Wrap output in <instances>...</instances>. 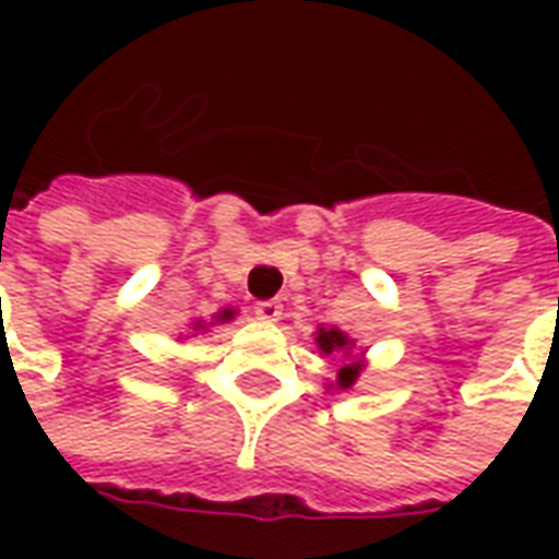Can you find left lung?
Masks as SVG:
<instances>
[{
	"instance_id": "1",
	"label": "left lung",
	"mask_w": 559,
	"mask_h": 559,
	"mask_svg": "<svg viewBox=\"0 0 559 559\" xmlns=\"http://www.w3.org/2000/svg\"><path fill=\"white\" fill-rule=\"evenodd\" d=\"M224 317H230V314H224Z\"/></svg>"
}]
</instances>
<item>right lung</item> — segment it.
I'll return each mask as SVG.
<instances>
[{"label":"right lung","mask_w":559,"mask_h":559,"mask_svg":"<svg viewBox=\"0 0 559 559\" xmlns=\"http://www.w3.org/2000/svg\"><path fill=\"white\" fill-rule=\"evenodd\" d=\"M317 344H320V350L332 353L341 350V347H347V335L341 332V329H320V335H317ZM353 377H356V368H344L338 374V386H350Z\"/></svg>","instance_id":"1"}]
</instances>
